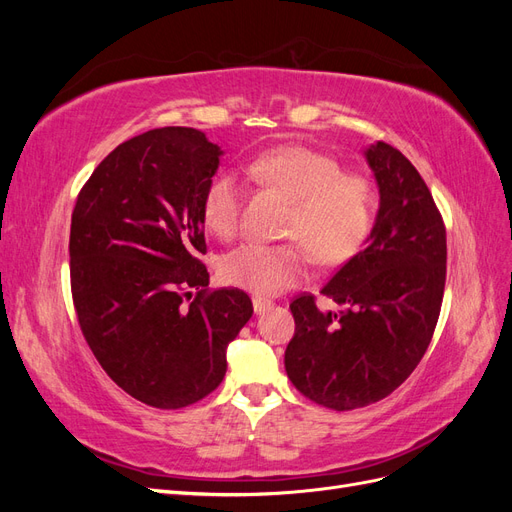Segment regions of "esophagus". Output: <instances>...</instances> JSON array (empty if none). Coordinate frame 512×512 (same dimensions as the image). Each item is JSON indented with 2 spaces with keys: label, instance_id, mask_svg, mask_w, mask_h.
I'll return each instance as SVG.
<instances>
[{
  "label": "esophagus",
  "instance_id": "obj_1",
  "mask_svg": "<svg viewBox=\"0 0 512 512\" xmlns=\"http://www.w3.org/2000/svg\"><path fill=\"white\" fill-rule=\"evenodd\" d=\"M252 305H254V312L256 314H262V312H267V309H271V301H267V299H260V297H254L252 299Z\"/></svg>",
  "mask_w": 512,
  "mask_h": 512
}]
</instances>
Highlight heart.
<instances>
[{
  "label": "heart",
  "mask_w": 512,
  "mask_h": 512,
  "mask_svg": "<svg viewBox=\"0 0 512 512\" xmlns=\"http://www.w3.org/2000/svg\"><path fill=\"white\" fill-rule=\"evenodd\" d=\"M247 175L290 200L282 235L286 243H241L218 262L222 282L258 297H273L307 280L312 256L322 267L346 265L359 256L376 224L378 196L369 175L344 170L329 153L284 145L260 153ZM243 183L232 170L213 173L203 190L200 215L215 237L239 228Z\"/></svg>",
  "instance_id": "obj_1"
}]
</instances>
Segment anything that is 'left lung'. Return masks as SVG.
Returning a JSON list of instances; mask_svg holds the SVG:
<instances>
[{"mask_svg": "<svg viewBox=\"0 0 512 512\" xmlns=\"http://www.w3.org/2000/svg\"><path fill=\"white\" fill-rule=\"evenodd\" d=\"M380 211L365 250L322 286L342 312H320L312 292L292 299L290 382L335 412L391 395L421 363L436 331L446 282V228L423 177L399 149L367 151Z\"/></svg>", "mask_w": 512, "mask_h": 512, "instance_id": "1", "label": "left lung"}]
</instances>
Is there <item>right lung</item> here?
I'll return each mask as SVG.
<instances>
[{"mask_svg":"<svg viewBox=\"0 0 512 512\" xmlns=\"http://www.w3.org/2000/svg\"><path fill=\"white\" fill-rule=\"evenodd\" d=\"M222 151L194 128H158L115 147L76 196L70 286L81 331L117 386L179 410L226 374L252 318L239 288L211 290L200 200Z\"/></svg>","mask_w":512,"mask_h":512,"instance_id":"1","label":"right lung"}]
</instances>
